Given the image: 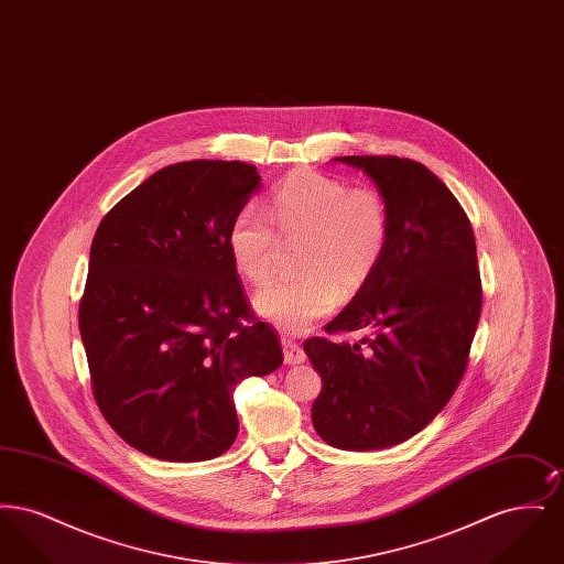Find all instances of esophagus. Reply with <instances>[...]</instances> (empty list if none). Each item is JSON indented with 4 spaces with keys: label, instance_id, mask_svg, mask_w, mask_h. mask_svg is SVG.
Wrapping results in <instances>:
<instances>
[{
    "label": "esophagus",
    "instance_id": "esophagus-1",
    "mask_svg": "<svg viewBox=\"0 0 564 564\" xmlns=\"http://www.w3.org/2000/svg\"><path fill=\"white\" fill-rule=\"evenodd\" d=\"M283 359H285L288 366H297V364H302L306 359V355H304V350H302L300 345H295L294 340L283 338Z\"/></svg>",
    "mask_w": 564,
    "mask_h": 564
}]
</instances>
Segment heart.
<instances>
[{"mask_svg":"<svg viewBox=\"0 0 564 564\" xmlns=\"http://www.w3.org/2000/svg\"><path fill=\"white\" fill-rule=\"evenodd\" d=\"M269 215L242 207L228 228L235 269L262 283L274 267L279 237H304L300 276L274 279L253 295L256 313L283 332H304L336 304L340 292L361 290L389 242V207L370 188L350 189L317 171H295L274 189Z\"/></svg>","mask_w":564,"mask_h":564,"instance_id":"b5f03b06","label":"heart"}]
</instances>
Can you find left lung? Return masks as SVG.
Returning <instances> with one entry per match:
<instances>
[{
	"instance_id": "obj_1",
	"label": "left lung",
	"mask_w": 564,
	"mask_h": 564,
	"mask_svg": "<svg viewBox=\"0 0 564 564\" xmlns=\"http://www.w3.org/2000/svg\"><path fill=\"white\" fill-rule=\"evenodd\" d=\"M389 207V242L370 281L325 332L357 343H304L322 375L313 427L340 451H380L425 430L465 375L482 285L471 224L427 166L395 156H340Z\"/></svg>"
}]
</instances>
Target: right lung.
Segmentation results:
<instances>
[{"label":"right lung","mask_w":564,"mask_h":564,"mask_svg":"<svg viewBox=\"0 0 564 564\" xmlns=\"http://www.w3.org/2000/svg\"><path fill=\"white\" fill-rule=\"evenodd\" d=\"M260 180L245 162H177L127 194L95 232L80 302L93 393L111 430L143 455H224L239 433L237 384L283 364L228 251V228Z\"/></svg>","instance_id":"obj_1"}]
</instances>
